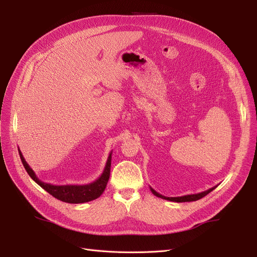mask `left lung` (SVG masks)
<instances>
[{
  "instance_id": "left-lung-1",
  "label": "left lung",
  "mask_w": 257,
  "mask_h": 257,
  "mask_svg": "<svg viewBox=\"0 0 257 257\" xmlns=\"http://www.w3.org/2000/svg\"><path fill=\"white\" fill-rule=\"evenodd\" d=\"M216 188V186H213V188L209 189L207 191H204V192H200V193H197V194H191V195H184V196H179V197H166L164 195H162V194L158 193L155 190H153L151 186H150V190L152 192V194H154L155 196H158L160 198H163V199H166V200H170V201H175V203H185V201H195V200H198L200 198H203L204 196H206L207 194H209L211 191H213L214 189Z\"/></svg>"
}]
</instances>
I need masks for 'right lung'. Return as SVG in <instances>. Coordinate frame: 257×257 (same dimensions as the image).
Segmentation results:
<instances>
[{
    "label": "right lung",
    "instance_id": "right-lung-1",
    "mask_svg": "<svg viewBox=\"0 0 257 257\" xmlns=\"http://www.w3.org/2000/svg\"><path fill=\"white\" fill-rule=\"evenodd\" d=\"M18 151L20 154V159H21L22 164H23V166H25L29 176L32 178L38 185L42 186L45 191H47L50 195L56 197L59 200L64 201V203L82 204V203H88V201H91V200H94L102 195L103 192L106 189L107 182H108V180H109L112 152L109 153V157H108V159H107L103 174L100 175L99 178L96 179L95 181H93L89 184H82V185H78V184L54 185V184L45 183V182L41 181L40 179L37 178V176L35 175L34 170L31 168L28 163L26 162L21 151L19 149H18Z\"/></svg>",
    "mask_w": 257,
    "mask_h": 257
}]
</instances>
